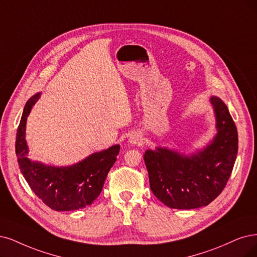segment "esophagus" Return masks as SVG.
<instances>
[{
  "label": "esophagus",
  "mask_w": 257,
  "mask_h": 257,
  "mask_svg": "<svg viewBox=\"0 0 257 257\" xmlns=\"http://www.w3.org/2000/svg\"><path fill=\"white\" fill-rule=\"evenodd\" d=\"M128 142L131 145H141L143 143V137H142L140 134H138V132H136V134H132L130 136Z\"/></svg>",
  "instance_id": "esophagus-1"
}]
</instances>
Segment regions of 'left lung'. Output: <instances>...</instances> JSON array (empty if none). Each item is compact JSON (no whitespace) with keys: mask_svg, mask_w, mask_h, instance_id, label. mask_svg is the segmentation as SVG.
<instances>
[{"mask_svg":"<svg viewBox=\"0 0 257 257\" xmlns=\"http://www.w3.org/2000/svg\"><path fill=\"white\" fill-rule=\"evenodd\" d=\"M211 103L217 134L210 145L191 156L163 147L145 151L151 191L168 207L191 210L210 204L231 176L238 150L237 129L220 98L212 96Z\"/></svg>","mask_w":257,"mask_h":257,"instance_id":"1","label":"left lung"}]
</instances>
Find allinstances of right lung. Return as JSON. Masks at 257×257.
Instances as JSON below:
<instances>
[{
	"label": "right lung",
	"mask_w": 257,
	"mask_h": 257,
	"mask_svg": "<svg viewBox=\"0 0 257 257\" xmlns=\"http://www.w3.org/2000/svg\"><path fill=\"white\" fill-rule=\"evenodd\" d=\"M40 93L27 100L17 130L16 154L21 173L32 191L54 211H74L92 204L102 189L109 170L115 163L119 145L95 153L72 166L55 167L27 158L25 141L27 116Z\"/></svg>",
	"instance_id": "obj_1"
}]
</instances>
